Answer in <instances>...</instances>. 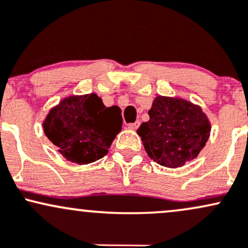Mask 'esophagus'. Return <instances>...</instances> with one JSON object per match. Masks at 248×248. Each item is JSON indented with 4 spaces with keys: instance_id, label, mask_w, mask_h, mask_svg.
<instances>
[{
    "instance_id": "esophagus-1",
    "label": "esophagus",
    "mask_w": 248,
    "mask_h": 248,
    "mask_svg": "<svg viewBox=\"0 0 248 248\" xmlns=\"http://www.w3.org/2000/svg\"><path fill=\"white\" fill-rule=\"evenodd\" d=\"M139 122L137 121V122H135V123H131V124H129V129H131V130H137L138 129V126H139Z\"/></svg>"
}]
</instances>
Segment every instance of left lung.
<instances>
[{"label":"left lung","mask_w":248,"mask_h":248,"mask_svg":"<svg viewBox=\"0 0 248 248\" xmlns=\"http://www.w3.org/2000/svg\"><path fill=\"white\" fill-rule=\"evenodd\" d=\"M150 121L137 130L152 160L169 169L196 159L206 145L211 122L198 104L179 97L157 96Z\"/></svg>","instance_id":"8db88e82"}]
</instances>
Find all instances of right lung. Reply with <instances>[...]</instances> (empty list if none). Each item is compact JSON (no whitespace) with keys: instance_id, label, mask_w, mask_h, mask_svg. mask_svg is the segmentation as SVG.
Instances as JSON below:
<instances>
[{"instance_id":"add662e5","label":"right lung","mask_w":248,"mask_h":248,"mask_svg":"<svg viewBox=\"0 0 248 248\" xmlns=\"http://www.w3.org/2000/svg\"><path fill=\"white\" fill-rule=\"evenodd\" d=\"M116 105L107 108L96 93L70 94L51 108L43 131L71 163L87 165L109 152L123 118Z\"/></svg>"}]
</instances>
